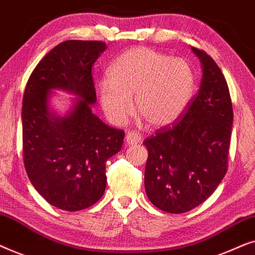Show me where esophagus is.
Returning a JSON list of instances; mask_svg holds the SVG:
<instances>
[{
  "label": "esophagus",
  "instance_id": "obj_1",
  "mask_svg": "<svg viewBox=\"0 0 255 255\" xmlns=\"http://www.w3.org/2000/svg\"><path fill=\"white\" fill-rule=\"evenodd\" d=\"M140 140H141L140 133H138V132L135 131L128 132L127 137H125V142H127L128 145H135L138 144V142H140Z\"/></svg>",
  "mask_w": 255,
  "mask_h": 255
}]
</instances>
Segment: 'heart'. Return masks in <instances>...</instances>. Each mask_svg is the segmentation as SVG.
Returning <instances> with one entry per match:
<instances>
[{
    "label": "heart",
    "instance_id": "obj_1",
    "mask_svg": "<svg viewBox=\"0 0 255 255\" xmlns=\"http://www.w3.org/2000/svg\"><path fill=\"white\" fill-rule=\"evenodd\" d=\"M196 92V74L189 61L147 47L121 54L100 85L101 107L114 124H123L135 109L154 127L175 122L187 110Z\"/></svg>",
    "mask_w": 255,
    "mask_h": 255
}]
</instances>
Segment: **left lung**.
I'll return each instance as SVG.
<instances>
[{
  "label": "left lung",
  "mask_w": 255,
  "mask_h": 255,
  "mask_svg": "<svg viewBox=\"0 0 255 255\" xmlns=\"http://www.w3.org/2000/svg\"><path fill=\"white\" fill-rule=\"evenodd\" d=\"M202 65L196 96L172 125L145 139V190L160 210L183 214L210 197L228 170L233 111L221 68L191 47Z\"/></svg>",
  "instance_id": "left-lung-1"
}]
</instances>
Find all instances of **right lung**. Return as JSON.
Instances as JSON below:
<instances>
[{
	"label": "right lung",
	"mask_w": 255,
	"mask_h": 255,
	"mask_svg": "<svg viewBox=\"0 0 255 255\" xmlns=\"http://www.w3.org/2000/svg\"><path fill=\"white\" fill-rule=\"evenodd\" d=\"M106 48L99 40L62 41L36 66L24 92V166L38 193L61 210H83L103 196L106 162L123 145L124 131L103 123L92 110V67ZM53 89L78 96L65 117L48 107Z\"/></svg>",
	"instance_id": "obj_1"
}]
</instances>
